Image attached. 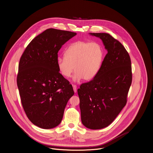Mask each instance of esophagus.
Listing matches in <instances>:
<instances>
[{"mask_svg":"<svg viewBox=\"0 0 153 153\" xmlns=\"http://www.w3.org/2000/svg\"><path fill=\"white\" fill-rule=\"evenodd\" d=\"M73 89H74V92L76 93V91H77V86H76V85H73Z\"/></svg>","mask_w":153,"mask_h":153,"instance_id":"34e87169","label":"esophagus"}]
</instances>
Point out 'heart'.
<instances>
[{"instance_id": "b5f03b06", "label": "heart", "mask_w": 153, "mask_h": 153, "mask_svg": "<svg viewBox=\"0 0 153 153\" xmlns=\"http://www.w3.org/2000/svg\"><path fill=\"white\" fill-rule=\"evenodd\" d=\"M103 59V50L97 42L79 41L71 44L65 50V57L57 59L61 74L65 78L71 76L74 68L73 80H92L98 73Z\"/></svg>"}]
</instances>
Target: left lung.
Segmentation results:
<instances>
[{"mask_svg":"<svg viewBox=\"0 0 153 153\" xmlns=\"http://www.w3.org/2000/svg\"><path fill=\"white\" fill-rule=\"evenodd\" d=\"M102 40L108 53L97 75L77 89L82 124L97 130L108 127L127 101L132 82L131 59L117 39L107 33H90Z\"/></svg>","mask_w":153,"mask_h":153,"instance_id":"1","label":"left lung"}]
</instances>
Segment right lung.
<instances>
[{"mask_svg":"<svg viewBox=\"0 0 153 153\" xmlns=\"http://www.w3.org/2000/svg\"><path fill=\"white\" fill-rule=\"evenodd\" d=\"M76 33L47 29L34 38L22 55L17 77L21 102L29 120L44 129L58 126L73 86L59 72L58 53Z\"/></svg>","mask_w":153,"mask_h":153,"instance_id":"right-lung-1","label":"right lung"}]
</instances>
